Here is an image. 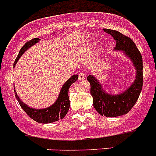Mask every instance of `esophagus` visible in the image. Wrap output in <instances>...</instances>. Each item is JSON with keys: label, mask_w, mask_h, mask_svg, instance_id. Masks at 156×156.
Masks as SVG:
<instances>
[{"label": "esophagus", "mask_w": 156, "mask_h": 156, "mask_svg": "<svg viewBox=\"0 0 156 156\" xmlns=\"http://www.w3.org/2000/svg\"><path fill=\"white\" fill-rule=\"evenodd\" d=\"M78 79L80 80H83L85 79V75L83 73V72H80L79 74V77H78Z\"/></svg>", "instance_id": "obj_1"}]
</instances>
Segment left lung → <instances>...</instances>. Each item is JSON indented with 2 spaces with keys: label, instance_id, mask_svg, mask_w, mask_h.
<instances>
[{
  "label": "left lung",
  "instance_id": "1",
  "mask_svg": "<svg viewBox=\"0 0 156 156\" xmlns=\"http://www.w3.org/2000/svg\"><path fill=\"white\" fill-rule=\"evenodd\" d=\"M104 31L112 35L116 40L114 50L122 51L125 55L130 58L136 70L135 80L132 84L126 90L115 95L109 94L104 90L101 84L95 76H88L87 77L88 81L90 83V93L93 97L95 109L101 115L113 118L126 114L136 103L143 84V58L131 38L113 30L104 29Z\"/></svg>",
  "mask_w": 156,
  "mask_h": 156
}]
</instances>
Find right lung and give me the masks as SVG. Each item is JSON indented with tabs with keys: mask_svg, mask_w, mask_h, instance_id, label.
<instances>
[{
	"mask_svg": "<svg viewBox=\"0 0 156 156\" xmlns=\"http://www.w3.org/2000/svg\"><path fill=\"white\" fill-rule=\"evenodd\" d=\"M39 38H34L31 39L30 41L27 42L23 47L21 48L19 51V54L17 56L14 62V66L22 56L24 54V52L28 50L30 47H31L33 45L39 42ZM78 80V75H73L72 77H70L67 81L64 83L61 90L59 92V95L58 98L55 101L54 104L51 105V106L45 108V109H34L31 107L28 106L27 104L22 101L21 99L18 98L16 91L14 88L15 97L17 98V101L19 102V105L22 108L26 113L30 116L33 120H34L37 122L39 123H51L55 122L59 119H63L65 115L68 113L69 107H70V101H69V97H68V89L70 88L74 82H76Z\"/></svg>",
	"mask_w": 156,
	"mask_h": 156,
	"instance_id": "add662e5",
	"label": "right lung"
}]
</instances>
